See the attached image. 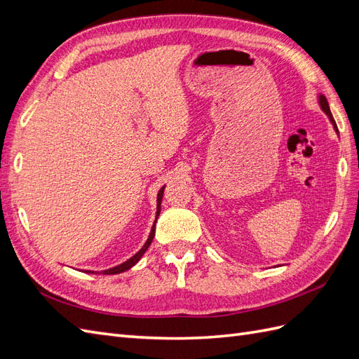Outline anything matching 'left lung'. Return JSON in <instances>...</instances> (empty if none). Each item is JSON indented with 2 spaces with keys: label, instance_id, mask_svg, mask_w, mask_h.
<instances>
[{
  "label": "left lung",
  "instance_id": "1",
  "mask_svg": "<svg viewBox=\"0 0 359 359\" xmlns=\"http://www.w3.org/2000/svg\"><path fill=\"white\" fill-rule=\"evenodd\" d=\"M319 103H320L322 111H323L325 114H327V115L330 116L331 123H332V126H334V128H335V132H339V130H337V124H335V121H334V118H332V114H331V111H330V104H328V100L325 99L323 95H320V97H319Z\"/></svg>",
  "mask_w": 359,
  "mask_h": 359
}]
</instances>
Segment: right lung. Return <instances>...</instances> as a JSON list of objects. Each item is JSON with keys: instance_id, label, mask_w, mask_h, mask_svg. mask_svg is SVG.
I'll use <instances>...</instances> for the list:
<instances>
[{"instance_id": "1", "label": "right lung", "mask_w": 359, "mask_h": 359, "mask_svg": "<svg viewBox=\"0 0 359 359\" xmlns=\"http://www.w3.org/2000/svg\"><path fill=\"white\" fill-rule=\"evenodd\" d=\"M163 191H165V187H161V190L158 191V196H157V217H158V214H160V203H161V198H163ZM156 222H157V219H156ZM154 233H156V223L153 224V229H151V233H149V236H148V240H147V243L144 244V247L139 250V252L135 255V256H132L130 257L128 260H126L124 264H121V265H118V266H114V268H111V269H104V271H102L103 274H119V273H124V271H127V269H130L132 268L133 265H136L137 262H139V259L142 257V255L147 252L148 250V247H149V244L153 243V238H154ZM86 273H91V271H86Z\"/></svg>"}]
</instances>
